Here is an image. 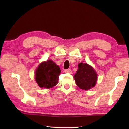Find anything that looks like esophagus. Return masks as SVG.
Returning <instances> with one entry per match:
<instances>
[{"instance_id":"esophagus-1","label":"esophagus","mask_w":129,"mask_h":129,"mask_svg":"<svg viewBox=\"0 0 129 129\" xmlns=\"http://www.w3.org/2000/svg\"><path fill=\"white\" fill-rule=\"evenodd\" d=\"M64 72L65 73H72V71L71 69H65Z\"/></svg>"}]
</instances>
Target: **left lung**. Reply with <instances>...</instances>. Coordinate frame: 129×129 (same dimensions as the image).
<instances>
[{"mask_svg":"<svg viewBox=\"0 0 129 129\" xmlns=\"http://www.w3.org/2000/svg\"><path fill=\"white\" fill-rule=\"evenodd\" d=\"M77 72L74 76L76 85L80 89L87 90L95 86L97 75L90 65L86 63H80Z\"/></svg>","mask_w":129,"mask_h":129,"instance_id":"8db88e82","label":"left lung"}]
</instances>
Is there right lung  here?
Returning a JSON list of instances; mask_svg holds the SVG:
<instances>
[{"label":"right lung","mask_w":129,"mask_h":129,"mask_svg":"<svg viewBox=\"0 0 129 129\" xmlns=\"http://www.w3.org/2000/svg\"><path fill=\"white\" fill-rule=\"evenodd\" d=\"M35 73V80L40 88H51L58 82L61 70L52 60H47L39 65Z\"/></svg>","instance_id":"obj_1"}]
</instances>
